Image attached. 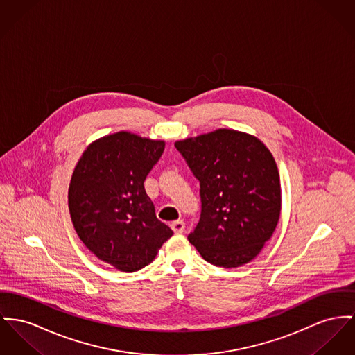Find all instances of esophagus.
I'll use <instances>...</instances> for the list:
<instances>
[{"label": "esophagus", "instance_id": "1", "mask_svg": "<svg viewBox=\"0 0 355 355\" xmlns=\"http://www.w3.org/2000/svg\"><path fill=\"white\" fill-rule=\"evenodd\" d=\"M184 227H186V223L183 220H175L171 223V229L176 233V234H180L184 232Z\"/></svg>", "mask_w": 355, "mask_h": 355}]
</instances>
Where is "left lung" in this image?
Listing matches in <instances>:
<instances>
[{
	"label": "left lung",
	"mask_w": 355,
	"mask_h": 355,
	"mask_svg": "<svg viewBox=\"0 0 355 355\" xmlns=\"http://www.w3.org/2000/svg\"><path fill=\"white\" fill-rule=\"evenodd\" d=\"M200 183V219L189 241L216 266L253 260L282 211L280 175L269 149L250 135L218 129L175 142Z\"/></svg>",
	"instance_id": "left-lung-1"
}]
</instances>
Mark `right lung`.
I'll use <instances>...</instances> for the list:
<instances>
[{
	"label": "right lung",
	"instance_id": "1",
	"mask_svg": "<svg viewBox=\"0 0 355 355\" xmlns=\"http://www.w3.org/2000/svg\"><path fill=\"white\" fill-rule=\"evenodd\" d=\"M166 142L119 132L92 142L72 172V225L99 260L136 272L155 260L173 232L157 219L144 182Z\"/></svg>",
	"mask_w": 355,
	"mask_h": 355
}]
</instances>
